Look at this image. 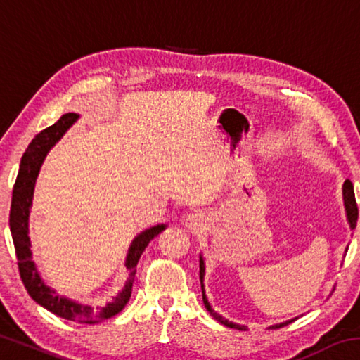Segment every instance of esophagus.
<instances>
[{"label":"esophagus","instance_id":"esophagus-1","mask_svg":"<svg viewBox=\"0 0 360 360\" xmlns=\"http://www.w3.org/2000/svg\"><path fill=\"white\" fill-rule=\"evenodd\" d=\"M184 225L193 233H198V231H203L206 229V217L203 214H198V212H192L186 217Z\"/></svg>","mask_w":360,"mask_h":360}]
</instances>
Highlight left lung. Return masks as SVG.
Here are the masks:
<instances>
[{
  "label": "left lung",
  "instance_id": "8db88e82",
  "mask_svg": "<svg viewBox=\"0 0 360 360\" xmlns=\"http://www.w3.org/2000/svg\"><path fill=\"white\" fill-rule=\"evenodd\" d=\"M343 200H345V210H346V217H348V222H349V227L351 230L356 229V224H357V216H359V210H357V203H356V197H354V187H352V182L349 179L345 181L343 184ZM203 278H205V262L202 259V255H200V283H202V294H203V303H205V308L208 309L210 314L212 318L217 319L221 324L227 326L230 328H243L238 324H233V322H230L227 319H224L221 314H217L214 309L211 308V304L208 302V298L205 295V285H203ZM297 319V318H295ZM295 319H290V321H285L283 324H276V326H271L270 328H279V327H284L290 324V322H294Z\"/></svg>",
  "mask_w": 360,
  "mask_h": 360
}]
</instances>
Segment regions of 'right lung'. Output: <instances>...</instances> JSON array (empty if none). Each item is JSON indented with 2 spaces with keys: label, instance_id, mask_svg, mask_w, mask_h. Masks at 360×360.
<instances>
[{
  "label": "right lung",
  "instance_id": "obj_1",
  "mask_svg": "<svg viewBox=\"0 0 360 360\" xmlns=\"http://www.w3.org/2000/svg\"><path fill=\"white\" fill-rule=\"evenodd\" d=\"M79 115L75 112L63 114L56 124L47 127L36 135L32 143L28 144L25 154L22 157L19 174H17L14 188H12V202H11V212H9V227L12 233V241H14L17 265H19L22 283L25 285L30 297L36 303L44 307L49 311L60 316V318L68 321H77L81 324H98L101 321L112 318L129 303L131 297V285L135 281L136 265L138 260L148 248L149 243L155 238L158 233H162L167 229L165 224L155 225V227L144 230L139 233L130 245L129 254H127L125 266L129 270V278L127 283L117 295L114 297L111 303H108L103 308H92L87 304H81L70 298L56 294V290L46 285L39 276L38 268L32 259V243L28 236V216L32 210L33 202V191L36 184V178L41 169L42 162L60 138L65 135V131L75 124Z\"/></svg>",
  "mask_w": 360,
  "mask_h": 360
}]
</instances>
